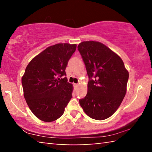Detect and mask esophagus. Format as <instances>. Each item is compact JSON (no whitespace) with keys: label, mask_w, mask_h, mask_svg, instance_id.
Here are the masks:
<instances>
[{"label":"esophagus","mask_w":152,"mask_h":152,"mask_svg":"<svg viewBox=\"0 0 152 152\" xmlns=\"http://www.w3.org/2000/svg\"><path fill=\"white\" fill-rule=\"evenodd\" d=\"M78 86H79L78 84H74V86H75L76 88H77V87H78Z\"/></svg>","instance_id":"esophagus-1"}]
</instances>
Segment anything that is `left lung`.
<instances>
[{
	"label": "left lung",
	"instance_id": "1",
	"mask_svg": "<svg viewBox=\"0 0 152 152\" xmlns=\"http://www.w3.org/2000/svg\"><path fill=\"white\" fill-rule=\"evenodd\" d=\"M78 49L90 78L87 94L79 100L80 104L92 119H106L124 99L129 72L119 56L103 43L86 41L80 43Z\"/></svg>",
	"mask_w": 152,
	"mask_h": 152
}]
</instances>
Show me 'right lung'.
<instances>
[{"label": "right lung", "instance_id": "right-lung-1", "mask_svg": "<svg viewBox=\"0 0 152 152\" xmlns=\"http://www.w3.org/2000/svg\"><path fill=\"white\" fill-rule=\"evenodd\" d=\"M76 44L49 46L28 64L22 77L23 94L30 110L38 119L52 122L63 115L72 96L73 85L66 76V68Z\"/></svg>", "mask_w": 152, "mask_h": 152}]
</instances>
